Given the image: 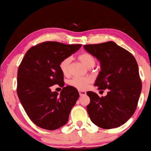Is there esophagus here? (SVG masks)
<instances>
[{"label": "esophagus", "mask_w": 151, "mask_h": 151, "mask_svg": "<svg viewBox=\"0 0 151 151\" xmlns=\"http://www.w3.org/2000/svg\"><path fill=\"white\" fill-rule=\"evenodd\" d=\"M78 92H79V94H80V96H84V95H86V91H84V90H78Z\"/></svg>", "instance_id": "34e87169"}]
</instances>
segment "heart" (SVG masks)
I'll list each match as a JSON object with an SVG mask.
<instances>
[{"label":"heart","instance_id":"b5f03b06","mask_svg":"<svg viewBox=\"0 0 151 151\" xmlns=\"http://www.w3.org/2000/svg\"><path fill=\"white\" fill-rule=\"evenodd\" d=\"M78 59L87 67H93L95 65L96 59L92 54L89 53H83L78 55ZM70 63V57H65L60 62L59 67L61 73L65 76L68 75V68ZM92 79L89 76H76L68 82L70 86L79 90H84L89 86Z\"/></svg>","mask_w":151,"mask_h":151}]
</instances>
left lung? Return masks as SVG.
I'll return each mask as SVG.
<instances>
[{
	"label": "left lung",
	"instance_id": "1",
	"mask_svg": "<svg viewBox=\"0 0 151 151\" xmlns=\"http://www.w3.org/2000/svg\"><path fill=\"white\" fill-rule=\"evenodd\" d=\"M84 48L100 63L94 86L100 91L108 89L101 98L95 92H86L90 99L88 114L98 127H118L131 118L137 106L142 89L137 63L132 54L114 42L84 45Z\"/></svg>",
	"mask_w": 151,
	"mask_h": 151
}]
</instances>
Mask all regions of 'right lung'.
I'll return each mask as SVG.
<instances>
[{
    "mask_svg": "<svg viewBox=\"0 0 151 151\" xmlns=\"http://www.w3.org/2000/svg\"><path fill=\"white\" fill-rule=\"evenodd\" d=\"M81 45L45 42L25 54L18 70L17 94L29 119L38 127L55 130L67 123L79 93L73 86L63 87V74L59 65ZM55 84L63 87L60 95L51 92Z\"/></svg>",
    "mask_w": 151,
    "mask_h": 151,
    "instance_id": "right-lung-1",
    "label": "right lung"
}]
</instances>
